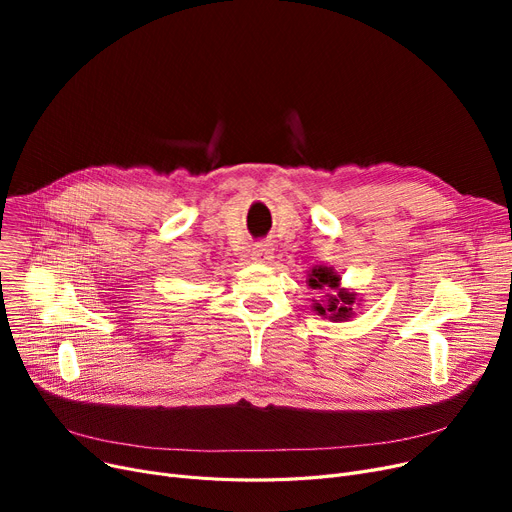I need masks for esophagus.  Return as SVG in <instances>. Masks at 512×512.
I'll return each mask as SVG.
<instances>
[{
    "label": "esophagus",
    "mask_w": 512,
    "mask_h": 512,
    "mask_svg": "<svg viewBox=\"0 0 512 512\" xmlns=\"http://www.w3.org/2000/svg\"><path fill=\"white\" fill-rule=\"evenodd\" d=\"M274 257V247L270 242H259V245L253 247V259L257 263H270Z\"/></svg>",
    "instance_id": "obj_1"
}]
</instances>
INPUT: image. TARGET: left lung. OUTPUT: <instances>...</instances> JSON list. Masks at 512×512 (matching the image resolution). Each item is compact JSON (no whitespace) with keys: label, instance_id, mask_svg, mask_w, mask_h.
<instances>
[{"label":"left lung","instance_id":"8db88e82","mask_svg":"<svg viewBox=\"0 0 512 512\" xmlns=\"http://www.w3.org/2000/svg\"><path fill=\"white\" fill-rule=\"evenodd\" d=\"M307 284L313 290H332L326 294V301H313V311L321 317H328L332 321H346L353 317V307L357 303V292L340 288V276L334 272V267L315 265L309 272Z\"/></svg>","mask_w":512,"mask_h":512}]
</instances>
